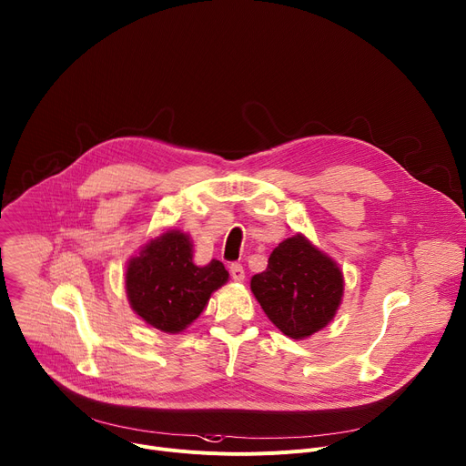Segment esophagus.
<instances>
[{
    "instance_id": "esophagus-1",
    "label": "esophagus",
    "mask_w": 466,
    "mask_h": 466,
    "mask_svg": "<svg viewBox=\"0 0 466 466\" xmlns=\"http://www.w3.org/2000/svg\"><path fill=\"white\" fill-rule=\"evenodd\" d=\"M230 275L236 282H243L245 280V269L239 264H232L230 266Z\"/></svg>"
}]
</instances>
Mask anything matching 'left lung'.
Segmentation results:
<instances>
[{
	"mask_svg": "<svg viewBox=\"0 0 466 466\" xmlns=\"http://www.w3.org/2000/svg\"><path fill=\"white\" fill-rule=\"evenodd\" d=\"M250 289L280 332L303 340L334 318L344 275L330 257L295 234L273 248L266 271L250 279Z\"/></svg>",
	"mask_w": 466,
	"mask_h": 466,
	"instance_id": "obj_1",
	"label": "left lung"
}]
</instances>
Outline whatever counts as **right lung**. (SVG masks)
I'll use <instances>...</instances> for the list:
<instances>
[{"label":"right lung","mask_w":466,"mask_h":466,"mask_svg":"<svg viewBox=\"0 0 466 466\" xmlns=\"http://www.w3.org/2000/svg\"><path fill=\"white\" fill-rule=\"evenodd\" d=\"M227 280L228 271L219 260L204 268L195 266L189 236L167 230L128 262L126 295L141 319L177 334L200 316L209 295Z\"/></svg>","instance_id":"right-lung-1"}]
</instances>
